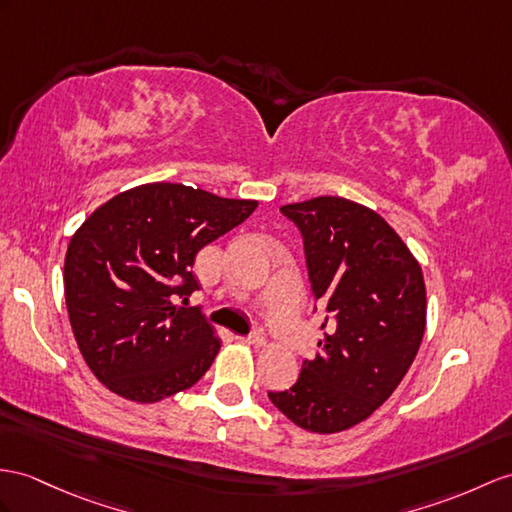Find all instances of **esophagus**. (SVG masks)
<instances>
[{"mask_svg": "<svg viewBox=\"0 0 512 512\" xmlns=\"http://www.w3.org/2000/svg\"><path fill=\"white\" fill-rule=\"evenodd\" d=\"M239 341L249 343V345H265V336H263V332H260V330H254L252 334L239 336Z\"/></svg>", "mask_w": 512, "mask_h": 512, "instance_id": "34e87169", "label": "esophagus"}]
</instances>
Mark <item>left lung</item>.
Here are the masks:
<instances>
[{
  "label": "left lung",
  "instance_id": "8db88e82",
  "mask_svg": "<svg viewBox=\"0 0 512 512\" xmlns=\"http://www.w3.org/2000/svg\"><path fill=\"white\" fill-rule=\"evenodd\" d=\"M280 210L302 232L310 289L328 317L315 358L269 400L295 426L334 434L365 421L413 365L426 284L410 249L371 208L323 195Z\"/></svg>",
  "mask_w": 512,
  "mask_h": 512
}]
</instances>
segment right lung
I'll use <instances>...</instances> for the list:
<instances>
[{
  "label": "right lung",
  "instance_id": "add662e5",
  "mask_svg": "<svg viewBox=\"0 0 512 512\" xmlns=\"http://www.w3.org/2000/svg\"><path fill=\"white\" fill-rule=\"evenodd\" d=\"M254 199L193 186H134L99 206L71 236L65 299L95 378L126 400L154 404L204 376L219 352L199 308L173 306L199 284V249L254 213Z\"/></svg>",
  "mask_w": 512,
  "mask_h": 512
}]
</instances>
